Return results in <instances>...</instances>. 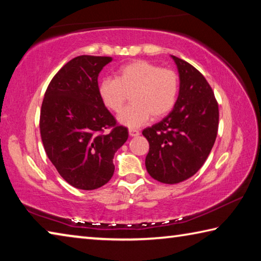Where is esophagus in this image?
I'll return each instance as SVG.
<instances>
[{
	"label": "esophagus",
	"instance_id": "obj_1",
	"mask_svg": "<svg viewBox=\"0 0 261 261\" xmlns=\"http://www.w3.org/2000/svg\"><path fill=\"white\" fill-rule=\"evenodd\" d=\"M129 135H130L131 137H137V136L140 135V132H139L138 130H136V129H130V130H129Z\"/></svg>",
	"mask_w": 261,
	"mask_h": 261
}]
</instances>
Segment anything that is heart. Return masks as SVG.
<instances>
[{
    "mask_svg": "<svg viewBox=\"0 0 261 261\" xmlns=\"http://www.w3.org/2000/svg\"><path fill=\"white\" fill-rule=\"evenodd\" d=\"M179 85L176 70L135 60L118 68L115 78H103L99 83L98 93L102 105L113 113L121 112L130 94L132 103L118 115V122L136 127L151 116L161 118L169 114L177 102Z\"/></svg>",
    "mask_w": 261,
    "mask_h": 261,
    "instance_id": "1",
    "label": "heart"
}]
</instances>
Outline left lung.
Masks as SVG:
<instances>
[{
	"label": "left lung",
	"mask_w": 261,
	"mask_h": 261,
	"mask_svg": "<svg viewBox=\"0 0 261 261\" xmlns=\"http://www.w3.org/2000/svg\"><path fill=\"white\" fill-rule=\"evenodd\" d=\"M171 57L179 72L177 102L167 117L143 131L149 144L146 169L166 184L183 182L200 169L219 127V105L208 82L193 65Z\"/></svg>",
	"instance_id": "left-lung-1"
}]
</instances>
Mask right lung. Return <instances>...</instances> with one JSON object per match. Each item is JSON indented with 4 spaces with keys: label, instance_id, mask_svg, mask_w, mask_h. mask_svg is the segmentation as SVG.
<instances>
[{
    "label": "right lung",
    "instance_id": "add662e5",
    "mask_svg": "<svg viewBox=\"0 0 261 261\" xmlns=\"http://www.w3.org/2000/svg\"><path fill=\"white\" fill-rule=\"evenodd\" d=\"M109 62V56L74 57L53 77L41 105L39 124L47 156L77 189L107 184L115 153L129 137L99 98L98 76Z\"/></svg>",
    "mask_w": 261,
    "mask_h": 261
}]
</instances>
